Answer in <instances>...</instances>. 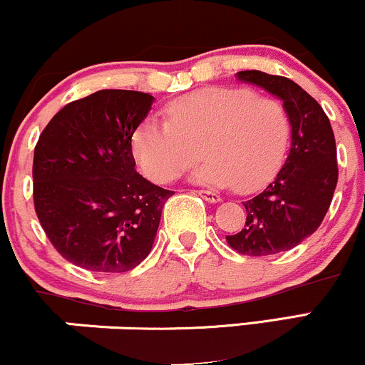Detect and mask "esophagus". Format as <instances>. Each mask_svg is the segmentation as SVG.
Segmentation results:
<instances>
[{
  "instance_id": "1",
  "label": "esophagus",
  "mask_w": 365,
  "mask_h": 365,
  "mask_svg": "<svg viewBox=\"0 0 365 365\" xmlns=\"http://www.w3.org/2000/svg\"><path fill=\"white\" fill-rule=\"evenodd\" d=\"M197 194L202 197L204 200H207V202H212V204L220 202V200H221V197L212 190H197Z\"/></svg>"
}]
</instances>
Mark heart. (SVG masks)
I'll list each match as a JSON object with an SVG mask.
<instances>
[{
	"label": "heart",
	"mask_w": 365,
	"mask_h": 365,
	"mask_svg": "<svg viewBox=\"0 0 365 365\" xmlns=\"http://www.w3.org/2000/svg\"><path fill=\"white\" fill-rule=\"evenodd\" d=\"M166 121L145 118L132 139L133 156L156 183L178 178L199 159V183L254 192L282 166L292 125L283 103L249 87H209L171 101Z\"/></svg>",
	"instance_id": "obj_1"
}]
</instances>
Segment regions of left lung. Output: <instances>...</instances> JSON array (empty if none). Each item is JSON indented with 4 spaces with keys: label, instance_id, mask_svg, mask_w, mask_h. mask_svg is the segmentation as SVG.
<instances>
[{
    "label": "left lung",
    "instance_id": "obj_1",
    "mask_svg": "<svg viewBox=\"0 0 365 365\" xmlns=\"http://www.w3.org/2000/svg\"><path fill=\"white\" fill-rule=\"evenodd\" d=\"M237 77L282 99L290 116L292 148L266 190L244 202L245 228L226 242L238 254L255 257L284 252L312 235L328 212L338 182L334 133L319 103L290 78L259 70Z\"/></svg>",
    "mask_w": 365,
    "mask_h": 365
}]
</instances>
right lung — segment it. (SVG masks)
Listing matches in <instances>:
<instances>
[{"instance_id": "add662e5", "label": "right lung", "mask_w": 365, "mask_h": 365, "mask_svg": "<svg viewBox=\"0 0 365 365\" xmlns=\"http://www.w3.org/2000/svg\"><path fill=\"white\" fill-rule=\"evenodd\" d=\"M154 98L104 89L61 108L34 149V207L54 249L75 266L125 273L148 257L173 192L135 171L132 135Z\"/></svg>"}]
</instances>
